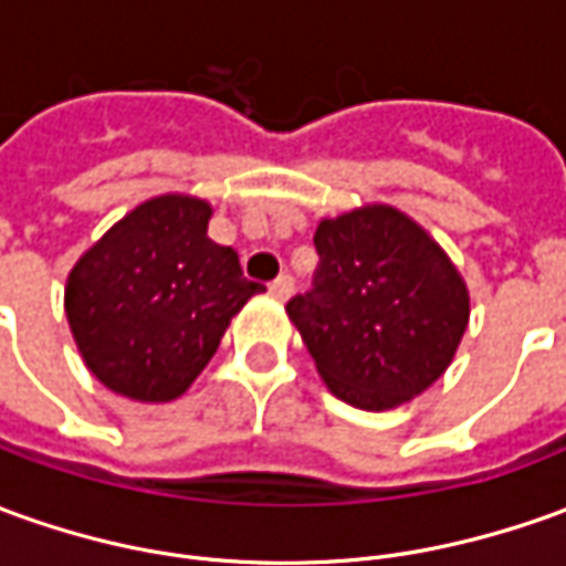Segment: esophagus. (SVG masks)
<instances>
[{
  "instance_id": "esophagus-1",
  "label": "esophagus",
  "mask_w": 566,
  "mask_h": 566,
  "mask_svg": "<svg viewBox=\"0 0 566 566\" xmlns=\"http://www.w3.org/2000/svg\"><path fill=\"white\" fill-rule=\"evenodd\" d=\"M292 290H295V283H292L290 274L276 276L274 283H271V295H274V298H280V302H286V298L292 295Z\"/></svg>"
}]
</instances>
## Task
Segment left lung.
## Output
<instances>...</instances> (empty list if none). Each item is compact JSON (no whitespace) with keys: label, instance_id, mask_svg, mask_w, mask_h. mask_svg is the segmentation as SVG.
I'll list each match as a JSON object with an SVG mask.
<instances>
[{"label":"left lung","instance_id":"1","mask_svg":"<svg viewBox=\"0 0 566 566\" xmlns=\"http://www.w3.org/2000/svg\"><path fill=\"white\" fill-rule=\"evenodd\" d=\"M314 290L286 305L321 379L350 407L407 403L447 373L469 326L450 255L395 206L323 218Z\"/></svg>","mask_w":566,"mask_h":566}]
</instances>
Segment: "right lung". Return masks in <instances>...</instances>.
Returning <instances> with one entry per match:
<instances>
[{
	"mask_svg": "<svg viewBox=\"0 0 566 566\" xmlns=\"http://www.w3.org/2000/svg\"><path fill=\"white\" fill-rule=\"evenodd\" d=\"M212 206L163 193L119 218L67 276L64 311L101 385L142 403L181 397L231 317L261 292L231 245L212 243Z\"/></svg>",
	"mask_w": 566,
	"mask_h": 566,
	"instance_id": "add662e5",
	"label": "right lung"
}]
</instances>
